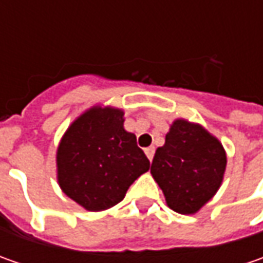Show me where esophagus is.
<instances>
[{"label":"esophagus","instance_id":"1","mask_svg":"<svg viewBox=\"0 0 263 263\" xmlns=\"http://www.w3.org/2000/svg\"><path fill=\"white\" fill-rule=\"evenodd\" d=\"M145 154H146V157L149 161H152L154 159V155H155V147L154 146H149L145 149Z\"/></svg>","mask_w":263,"mask_h":263}]
</instances>
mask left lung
I'll return each mask as SVG.
<instances>
[{
  "label": "left lung",
  "instance_id": "obj_1",
  "mask_svg": "<svg viewBox=\"0 0 263 263\" xmlns=\"http://www.w3.org/2000/svg\"><path fill=\"white\" fill-rule=\"evenodd\" d=\"M226 167L227 155L217 137L200 124L178 118L155 152L151 174L168 206L192 215L217 193Z\"/></svg>",
  "mask_w": 263,
  "mask_h": 263
}]
</instances>
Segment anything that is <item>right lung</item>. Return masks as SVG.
Listing matches in <instances>:
<instances>
[{
    "label": "right lung",
    "instance_id": "1",
    "mask_svg": "<svg viewBox=\"0 0 263 263\" xmlns=\"http://www.w3.org/2000/svg\"><path fill=\"white\" fill-rule=\"evenodd\" d=\"M149 165L136 136L124 130V112L112 106H92L77 117L57 149L61 190L92 212L121 202Z\"/></svg>",
    "mask_w": 263,
    "mask_h": 263
}]
</instances>
